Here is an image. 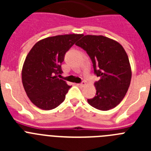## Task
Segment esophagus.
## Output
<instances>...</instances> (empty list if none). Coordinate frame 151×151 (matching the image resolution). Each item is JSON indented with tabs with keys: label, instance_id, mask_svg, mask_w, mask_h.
<instances>
[{
	"label": "esophagus",
	"instance_id": "obj_1",
	"mask_svg": "<svg viewBox=\"0 0 151 151\" xmlns=\"http://www.w3.org/2000/svg\"><path fill=\"white\" fill-rule=\"evenodd\" d=\"M85 82H81V83H79V84H78V86H79V87H84V86H85Z\"/></svg>",
	"mask_w": 151,
	"mask_h": 151
}]
</instances>
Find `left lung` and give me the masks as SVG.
<instances>
[{"label":"left lung","mask_w":151,"mask_h":151,"mask_svg":"<svg viewBox=\"0 0 151 151\" xmlns=\"http://www.w3.org/2000/svg\"><path fill=\"white\" fill-rule=\"evenodd\" d=\"M76 45L86 51L94 74L100 78L94 82L96 95L88 99V104L104 111L116 107L125 97L132 78L126 52L117 41L102 35H85Z\"/></svg>","instance_id":"left-lung-1"}]
</instances>
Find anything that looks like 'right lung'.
I'll use <instances>...</instances> for the list:
<instances>
[{"instance_id":"add662e5","label":"right lung","mask_w":151,"mask_h":151,"mask_svg":"<svg viewBox=\"0 0 151 151\" xmlns=\"http://www.w3.org/2000/svg\"><path fill=\"white\" fill-rule=\"evenodd\" d=\"M82 35L45 38L37 42L28 54L22 67V85L30 101L40 109L52 110L65 100L71 86L57 78V75L63 73L61 64L66 53Z\"/></svg>"}]
</instances>
